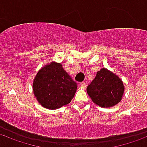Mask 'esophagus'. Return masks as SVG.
<instances>
[{
	"label": "esophagus",
	"mask_w": 147,
	"mask_h": 147,
	"mask_svg": "<svg viewBox=\"0 0 147 147\" xmlns=\"http://www.w3.org/2000/svg\"><path fill=\"white\" fill-rule=\"evenodd\" d=\"M80 85L82 88H85V87H86V86H87V84H86V83H85V82H81L80 83Z\"/></svg>",
	"instance_id": "1"
}]
</instances>
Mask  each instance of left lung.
Instances as JSON below:
<instances>
[{"label":"left lung","instance_id":"1","mask_svg":"<svg viewBox=\"0 0 147 147\" xmlns=\"http://www.w3.org/2000/svg\"><path fill=\"white\" fill-rule=\"evenodd\" d=\"M124 92L122 81L106 69L97 72L96 77L87 87L93 102L102 107H110L120 102Z\"/></svg>","mask_w":147,"mask_h":147}]
</instances>
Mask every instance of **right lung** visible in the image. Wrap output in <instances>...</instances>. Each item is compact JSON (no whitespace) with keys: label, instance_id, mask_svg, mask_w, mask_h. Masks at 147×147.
<instances>
[{"label":"right lung","instance_id":"right-lung-1","mask_svg":"<svg viewBox=\"0 0 147 147\" xmlns=\"http://www.w3.org/2000/svg\"><path fill=\"white\" fill-rule=\"evenodd\" d=\"M33 89L40 105L54 110L70 103L77 89V84L62 65L52 62L38 71L33 81Z\"/></svg>","mask_w":147,"mask_h":147}]
</instances>
